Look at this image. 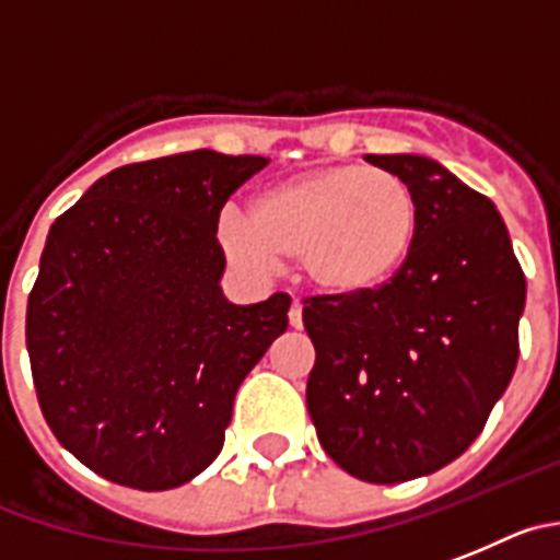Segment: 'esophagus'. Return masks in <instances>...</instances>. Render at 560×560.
I'll use <instances>...</instances> for the list:
<instances>
[{
  "label": "esophagus",
  "mask_w": 560,
  "mask_h": 560,
  "mask_svg": "<svg viewBox=\"0 0 560 560\" xmlns=\"http://www.w3.org/2000/svg\"><path fill=\"white\" fill-rule=\"evenodd\" d=\"M287 317H290V326L292 328L304 326V304H301L298 298H292V304H290V312H287Z\"/></svg>",
  "instance_id": "34e87169"
}]
</instances>
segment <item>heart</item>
<instances>
[{"label":"heart","mask_w":560,"mask_h":560,"mask_svg":"<svg viewBox=\"0 0 560 560\" xmlns=\"http://www.w3.org/2000/svg\"><path fill=\"white\" fill-rule=\"evenodd\" d=\"M420 232V201L404 176L339 162L287 176L254 198L250 218L226 209L218 240L229 259L270 270L298 259L328 295H364L404 270Z\"/></svg>","instance_id":"heart-1"}]
</instances>
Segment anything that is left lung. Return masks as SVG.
I'll return each mask as SVG.
<instances>
[{"instance_id":"left-lung-1","label":"left lung","mask_w":560,"mask_h":560,"mask_svg":"<svg viewBox=\"0 0 560 560\" xmlns=\"http://www.w3.org/2000/svg\"><path fill=\"white\" fill-rule=\"evenodd\" d=\"M364 160L409 182L420 232L378 290L304 301L317 353L306 406L345 472L400 483L456 462L483 431L520 357L525 273L494 203L439 162Z\"/></svg>"}]
</instances>
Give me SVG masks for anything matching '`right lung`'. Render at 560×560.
<instances>
[{
    "label": "right lung",
    "mask_w": 560,
    "mask_h": 560,
    "mask_svg": "<svg viewBox=\"0 0 560 560\" xmlns=\"http://www.w3.org/2000/svg\"><path fill=\"white\" fill-rule=\"evenodd\" d=\"M265 156L198 149L109 171L49 229L27 301L38 404L68 453L113 483L165 492L215 462L237 386L290 295L221 292L223 203Z\"/></svg>",
    "instance_id": "obj_1"
}]
</instances>
